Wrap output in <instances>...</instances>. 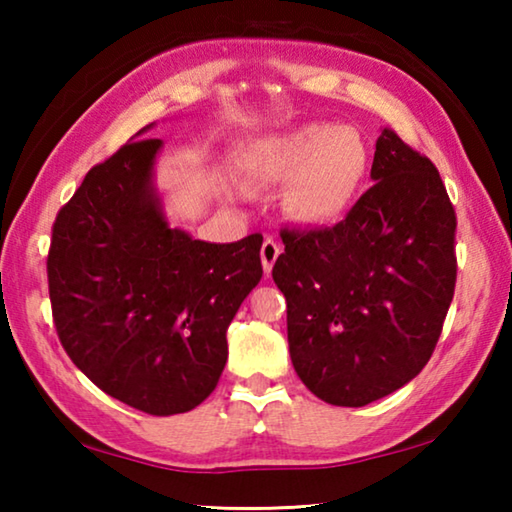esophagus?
I'll return each instance as SVG.
<instances>
[{"label": "esophagus", "mask_w": 512, "mask_h": 512, "mask_svg": "<svg viewBox=\"0 0 512 512\" xmlns=\"http://www.w3.org/2000/svg\"><path fill=\"white\" fill-rule=\"evenodd\" d=\"M280 253H282V246L277 244L275 239L268 237V239L264 241V244H262V266H264V273H266V275H271L275 259L280 257Z\"/></svg>", "instance_id": "34e87169"}]
</instances>
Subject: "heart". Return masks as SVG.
Returning <instances> with one entry per match:
<instances>
[{"label":"heart","instance_id":"b5f03b06","mask_svg":"<svg viewBox=\"0 0 512 512\" xmlns=\"http://www.w3.org/2000/svg\"><path fill=\"white\" fill-rule=\"evenodd\" d=\"M250 183L284 189L282 207L302 225H325L348 212L370 169L366 137L350 126L307 124L246 146Z\"/></svg>","mask_w":512,"mask_h":512}]
</instances>
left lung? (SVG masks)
Masks as SVG:
<instances>
[{"instance_id":"8db88e82","label":"left lung","mask_w":512,"mask_h":512,"mask_svg":"<svg viewBox=\"0 0 512 512\" xmlns=\"http://www.w3.org/2000/svg\"><path fill=\"white\" fill-rule=\"evenodd\" d=\"M370 178L332 228L282 230L293 368L334 406H366L418 375L456 287V212L438 169L384 128Z\"/></svg>"}]
</instances>
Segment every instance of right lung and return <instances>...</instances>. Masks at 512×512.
Returning <instances> with one entry per match:
<instances>
[{
    "instance_id": "1",
    "label": "right lung",
    "mask_w": 512,
    "mask_h": 512,
    "mask_svg": "<svg viewBox=\"0 0 512 512\" xmlns=\"http://www.w3.org/2000/svg\"><path fill=\"white\" fill-rule=\"evenodd\" d=\"M160 140L88 171L51 228V314L92 384L149 415L196 409L228 359L225 332L262 280V237L207 244L169 228L153 189Z\"/></svg>"
}]
</instances>
